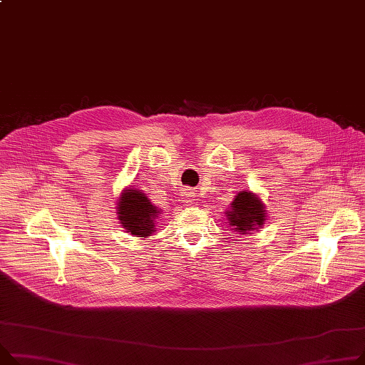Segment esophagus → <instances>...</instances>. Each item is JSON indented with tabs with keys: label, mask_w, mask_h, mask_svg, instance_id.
Segmentation results:
<instances>
[{
	"label": "esophagus",
	"mask_w": 365,
	"mask_h": 365,
	"mask_svg": "<svg viewBox=\"0 0 365 365\" xmlns=\"http://www.w3.org/2000/svg\"><path fill=\"white\" fill-rule=\"evenodd\" d=\"M183 201H185V204H186V205H190V204L193 202V195H192V192H190V190H187V189H186V190L183 192Z\"/></svg>",
	"instance_id": "34e87169"
}]
</instances>
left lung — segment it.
<instances>
[{
  "instance_id": "8db88e82",
  "label": "left lung",
  "mask_w": 365,
  "mask_h": 365,
  "mask_svg": "<svg viewBox=\"0 0 365 365\" xmlns=\"http://www.w3.org/2000/svg\"><path fill=\"white\" fill-rule=\"evenodd\" d=\"M226 223L239 235H251L262 229L267 220V210L258 195L251 190H240L226 210Z\"/></svg>"
}]
</instances>
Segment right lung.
<instances>
[{
  "label": "right lung",
  "instance_id": "right-lung-1",
  "mask_svg": "<svg viewBox=\"0 0 365 365\" xmlns=\"http://www.w3.org/2000/svg\"><path fill=\"white\" fill-rule=\"evenodd\" d=\"M117 218L120 226L136 237L154 235L163 211L138 187H125L117 200Z\"/></svg>",
  "mask_w": 365,
  "mask_h": 365
}]
</instances>
